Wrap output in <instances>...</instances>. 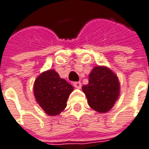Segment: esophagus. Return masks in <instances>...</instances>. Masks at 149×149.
Wrapping results in <instances>:
<instances>
[{
    "instance_id": "esophagus-1",
    "label": "esophagus",
    "mask_w": 149,
    "mask_h": 149,
    "mask_svg": "<svg viewBox=\"0 0 149 149\" xmlns=\"http://www.w3.org/2000/svg\"><path fill=\"white\" fill-rule=\"evenodd\" d=\"M73 84H74V86L75 87V88H80L82 86V84L80 82H74Z\"/></svg>"
}]
</instances>
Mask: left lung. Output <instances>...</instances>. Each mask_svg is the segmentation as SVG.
Masks as SVG:
<instances>
[{
  "instance_id": "obj_1",
  "label": "left lung",
  "mask_w": 149,
  "mask_h": 149,
  "mask_svg": "<svg viewBox=\"0 0 149 149\" xmlns=\"http://www.w3.org/2000/svg\"><path fill=\"white\" fill-rule=\"evenodd\" d=\"M91 108L100 113L111 109L120 93L118 79L110 69L97 66L88 76V84L82 87Z\"/></svg>"
}]
</instances>
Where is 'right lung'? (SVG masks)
I'll return each instance as SVG.
<instances>
[{
	"label": "right lung",
	"instance_id": "right-lung-1",
	"mask_svg": "<svg viewBox=\"0 0 149 149\" xmlns=\"http://www.w3.org/2000/svg\"><path fill=\"white\" fill-rule=\"evenodd\" d=\"M73 90L72 85L61 79L52 70L41 74L33 87L36 100L49 116H56L65 108L68 97Z\"/></svg>",
	"mask_w": 149,
	"mask_h": 149
}]
</instances>
